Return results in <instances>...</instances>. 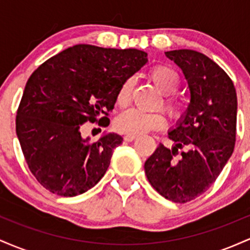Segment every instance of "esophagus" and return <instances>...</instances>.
Masks as SVG:
<instances>
[{"label": "esophagus", "instance_id": "obj_1", "mask_svg": "<svg viewBox=\"0 0 250 250\" xmlns=\"http://www.w3.org/2000/svg\"><path fill=\"white\" fill-rule=\"evenodd\" d=\"M136 135H133V134H125V141H127V142H131V141H134L135 139H136Z\"/></svg>", "mask_w": 250, "mask_h": 250}]
</instances>
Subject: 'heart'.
Wrapping results in <instances>:
<instances>
[{
    "mask_svg": "<svg viewBox=\"0 0 250 250\" xmlns=\"http://www.w3.org/2000/svg\"><path fill=\"white\" fill-rule=\"evenodd\" d=\"M151 81L156 85L157 89L165 95H170L175 93L179 88L180 84V76L173 68L168 65H157L154 69H151L150 74ZM133 80L128 79L122 83V85L119 89V93L116 96L117 104L125 107L128 104L130 100L131 89H133ZM166 109L171 116L177 117L182 113L183 107L182 103L177 100L169 99L166 101ZM116 128L120 131L133 135H142L149 133L151 130L161 129L165 127L166 120L162 114L160 113H143L137 109H129V110L122 113L121 115L116 119Z\"/></svg>",
    "mask_w": 250,
    "mask_h": 250,
    "instance_id": "1",
    "label": "heart"
}]
</instances>
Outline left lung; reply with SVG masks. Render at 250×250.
Wrapping results in <instances>:
<instances>
[{
  "mask_svg": "<svg viewBox=\"0 0 250 250\" xmlns=\"http://www.w3.org/2000/svg\"><path fill=\"white\" fill-rule=\"evenodd\" d=\"M165 54L182 70L190 101L168 133L174 146L169 149L160 143L145 170L157 193L185 203L213 185L233 154L237 97L230 77L205 54L190 49ZM182 147L185 150L179 154Z\"/></svg>",
  "mask_w": 250,
  "mask_h": 250,
  "instance_id": "left-lung-1",
  "label": "left lung"
}]
</instances>
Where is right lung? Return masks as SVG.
Here are the masks:
<instances>
[{
	"mask_svg": "<svg viewBox=\"0 0 250 250\" xmlns=\"http://www.w3.org/2000/svg\"><path fill=\"white\" fill-rule=\"evenodd\" d=\"M147 62L142 50L76 44L31 74L17 110L16 134L28 167L43 187L71 197L102 179L123 139L104 133L90 142L82 136V125L108 115L122 83Z\"/></svg>",
	"mask_w": 250,
	"mask_h": 250,
	"instance_id": "obj_1",
	"label": "right lung"
}]
</instances>
